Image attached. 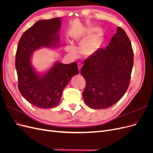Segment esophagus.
I'll return each mask as SVG.
<instances>
[{
    "instance_id": "obj_1",
    "label": "esophagus",
    "mask_w": 153,
    "mask_h": 153,
    "mask_svg": "<svg viewBox=\"0 0 153 153\" xmlns=\"http://www.w3.org/2000/svg\"><path fill=\"white\" fill-rule=\"evenodd\" d=\"M77 66H78V69H79V71H81V67H82V65L80 63V62H79V63L77 64Z\"/></svg>"
}]
</instances>
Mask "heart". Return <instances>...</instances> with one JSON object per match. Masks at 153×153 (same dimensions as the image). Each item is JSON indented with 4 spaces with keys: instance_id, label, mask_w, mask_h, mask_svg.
Masks as SVG:
<instances>
[{
    "instance_id": "b5f03b06",
    "label": "heart",
    "mask_w": 153,
    "mask_h": 153,
    "mask_svg": "<svg viewBox=\"0 0 153 153\" xmlns=\"http://www.w3.org/2000/svg\"><path fill=\"white\" fill-rule=\"evenodd\" d=\"M97 30V28H91V29L88 30L86 33V37L89 36ZM83 39H82V41ZM103 34L99 30L94 35L89 37L81 43L80 47L81 52L85 56H91L93 55L100 48L101 43L103 42ZM82 41H81V42ZM65 50L67 52L72 54L75 53L76 52V48L71 43H69L66 45Z\"/></svg>"
}]
</instances>
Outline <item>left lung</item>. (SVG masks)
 <instances>
[{"label":"left lung","instance_id":"8db88e82","mask_svg":"<svg viewBox=\"0 0 153 153\" xmlns=\"http://www.w3.org/2000/svg\"><path fill=\"white\" fill-rule=\"evenodd\" d=\"M105 49L99 48L84 62L81 74L86 81L82 97L93 109H103L118 102L128 88L134 64L131 41L122 28Z\"/></svg>","mask_w":153,"mask_h":153}]
</instances>
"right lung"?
Returning a JSON list of instances; mask_svg holds the SVG:
<instances>
[{
	"label": "right lung",
	"mask_w": 153,
	"mask_h": 153,
	"mask_svg": "<svg viewBox=\"0 0 153 153\" xmlns=\"http://www.w3.org/2000/svg\"><path fill=\"white\" fill-rule=\"evenodd\" d=\"M60 18L37 21L21 36L17 48L15 66L19 91L30 103L39 108L49 109L60 103L63 90L71 79L78 74L76 62L64 64L56 62L43 75L31 64L33 52L41 47L59 46Z\"/></svg>",
	"instance_id": "right-lung-1"
}]
</instances>
